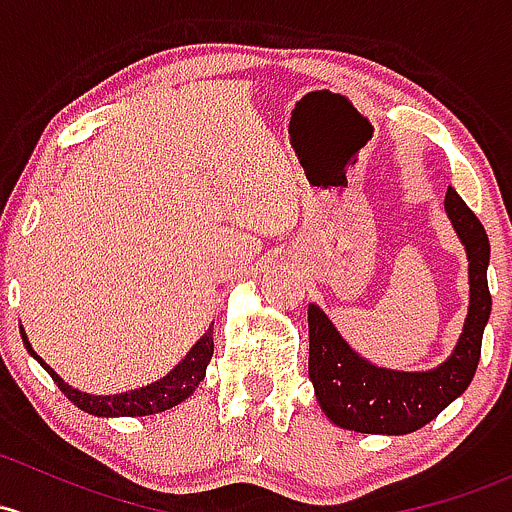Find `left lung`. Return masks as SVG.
I'll list each match as a JSON object with an SVG mask.
<instances>
[{"instance_id": "left-lung-1", "label": "left lung", "mask_w": 512, "mask_h": 512, "mask_svg": "<svg viewBox=\"0 0 512 512\" xmlns=\"http://www.w3.org/2000/svg\"><path fill=\"white\" fill-rule=\"evenodd\" d=\"M451 225L469 255L471 304L459 346L427 373H397L370 365L348 346L316 304H309V378L319 405L336 427L363 434H410L449 407L476 375L483 328L491 316V245L481 220L449 186L444 198Z\"/></svg>"}]
</instances>
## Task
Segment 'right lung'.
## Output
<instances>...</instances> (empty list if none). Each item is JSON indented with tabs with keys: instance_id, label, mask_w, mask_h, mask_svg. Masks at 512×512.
<instances>
[{
	"instance_id": "1",
	"label": "right lung",
	"mask_w": 512,
	"mask_h": 512,
	"mask_svg": "<svg viewBox=\"0 0 512 512\" xmlns=\"http://www.w3.org/2000/svg\"><path fill=\"white\" fill-rule=\"evenodd\" d=\"M21 338H24V346L29 348V353L46 368V373L56 380V385L61 387L63 395L73 402L75 407H80L83 412L95 414V417H144V414H157L164 410H171L179 402H184L188 395H193L198 383L206 378V365L213 355V328H208L206 336L191 348V353L171 370L166 378L157 380V383L142 387V390L122 392V395L102 397V395H88V392H80L63 383V378H58L56 370L48 363H43L41 355L31 351V343L26 338L24 328H21Z\"/></svg>"
}]
</instances>
